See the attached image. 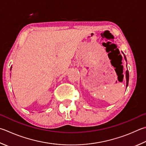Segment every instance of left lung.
Instances as JSON below:
<instances>
[{
	"label": "left lung",
	"mask_w": 146,
	"mask_h": 146,
	"mask_svg": "<svg viewBox=\"0 0 146 146\" xmlns=\"http://www.w3.org/2000/svg\"><path fill=\"white\" fill-rule=\"evenodd\" d=\"M122 53H123V54L124 55V59H125V60L127 62L126 57V56H125V55H124V54H123V52H122ZM126 66H127V65H126ZM126 87H128V82H129V71H128V70H126Z\"/></svg>",
	"instance_id": "8db88e82"
}]
</instances>
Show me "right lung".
<instances>
[{
	"label": "right lung",
	"mask_w": 146,
	"mask_h": 146,
	"mask_svg": "<svg viewBox=\"0 0 146 146\" xmlns=\"http://www.w3.org/2000/svg\"><path fill=\"white\" fill-rule=\"evenodd\" d=\"M11 69H12V66H11V69H10L11 71Z\"/></svg>",
	"instance_id": "obj_1"
}]
</instances>
